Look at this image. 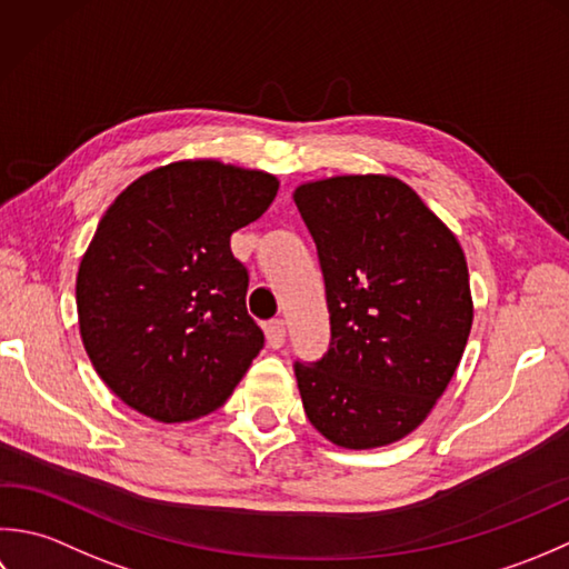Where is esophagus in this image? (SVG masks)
I'll use <instances>...</instances> for the list:
<instances>
[{
  "mask_svg": "<svg viewBox=\"0 0 569 569\" xmlns=\"http://www.w3.org/2000/svg\"><path fill=\"white\" fill-rule=\"evenodd\" d=\"M264 333H268V343L272 349H280L284 343V336H287V323L282 319H272L264 323Z\"/></svg>",
  "mask_w": 569,
  "mask_h": 569,
  "instance_id": "obj_1",
  "label": "esophagus"
}]
</instances>
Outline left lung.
I'll return each mask as SVG.
<instances>
[{"mask_svg":"<svg viewBox=\"0 0 569 569\" xmlns=\"http://www.w3.org/2000/svg\"><path fill=\"white\" fill-rule=\"evenodd\" d=\"M295 203L317 242L331 323L329 351L295 361L305 412L346 449L398 442L430 415L467 346L463 252L400 179L311 181Z\"/></svg>","mask_w":569,"mask_h":569,"instance_id":"8db88e82","label":"left lung"}]
</instances>
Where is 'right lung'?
Listing matches in <instances>:
<instances>
[{
  "label": "right lung",
  "instance_id": "obj_1",
  "mask_svg": "<svg viewBox=\"0 0 569 569\" xmlns=\"http://www.w3.org/2000/svg\"><path fill=\"white\" fill-rule=\"evenodd\" d=\"M274 177L213 159L139 177L102 216L80 260L83 346L124 405L159 422L220 408L264 333L248 315L250 274L230 236L274 201Z\"/></svg>",
  "mask_w": 569,
  "mask_h": 569
}]
</instances>
